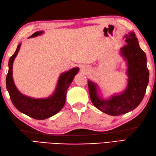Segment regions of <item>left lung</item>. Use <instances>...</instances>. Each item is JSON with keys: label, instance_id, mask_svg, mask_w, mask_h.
Wrapping results in <instances>:
<instances>
[{"label": "left lung", "instance_id": "obj_1", "mask_svg": "<svg viewBox=\"0 0 156 156\" xmlns=\"http://www.w3.org/2000/svg\"><path fill=\"white\" fill-rule=\"evenodd\" d=\"M125 38L126 45L120 50L127 64L128 84L124 92L105 100L99 97L97 84L88 81L90 100L94 107L112 116L127 113L136 108L143 100L149 82L146 55L139 45L135 33L125 35Z\"/></svg>", "mask_w": 156, "mask_h": 156}]
</instances>
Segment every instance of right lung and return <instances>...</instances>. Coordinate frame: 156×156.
I'll return each instance as SVG.
<instances>
[{
  "instance_id": "obj_1",
  "label": "right lung",
  "mask_w": 156,
  "mask_h": 156,
  "mask_svg": "<svg viewBox=\"0 0 156 156\" xmlns=\"http://www.w3.org/2000/svg\"><path fill=\"white\" fill-rule=\"evenodd\" d=\"M44 34V31L34 33L29 38L34 37ZM18 45L15 54L9 59V72L6 78V89L13 105L18 110L29 117L38 120H44L52 117L61 110L64 106L68 88L79 71L78 68H74L59 76L54 94L46 98H34L21 93L15 87L12 78V64L21 48Z\"/></svg>"
}]
</instances>
